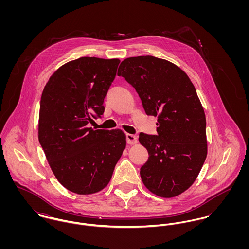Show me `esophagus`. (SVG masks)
<instances>
[{
  "label": "esophagus",
  "mask_w": 249,
  "mask_h": 249,
  "mask_svg": "<svg viewBox=\"0 0 249 249\" xmlns=\"http://www.w3.org/2000/svg\"><path fill=\"white\" fill-rule=\"evenodd\" d=\"M126 141L129 144H135L138 142V139H137V136L133 134H126Z\"/></svg>",
  "instance_id": "34e87169"
}]
</instances>
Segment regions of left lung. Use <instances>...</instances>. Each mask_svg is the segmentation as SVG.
<instances>
[{
  "instance_id": "1",
  "label": "left lung",
  "mask_w": 249,
  "mask_h": 249,
  "mask_svg": "<svg viewBox=\"0 0 249 249\" xmlns=\"http://www.w3.org/2000/svg\"><path fill=\"white\" fill-rule=\"evenodd\" d=\"M118 75L135 88L145 113L157 117V135H139L148 152L140 171L143 185L161 197L179 196L207 156L206 118L194 84L176 64L151 55L125 58Z\"/></svg>"
}]
</instances>
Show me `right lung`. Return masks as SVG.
<instances>
[{"instance_id":"obj_1","label":"right lung","mask_w":249,"mask_h":249,"mask_svg":"<svg viewBox=\"0 0 249 249\" xmlns=\"http://www.w3.org/2000/svg\"><path fill=\"white\" fill-rule=\"evenodd\" d=\"M120 59L80 57L54 71L40 101L38 139L59 183L77 195L104 190L126 145L121 129L94 130Z\"/></svg>"}]
</instances>
